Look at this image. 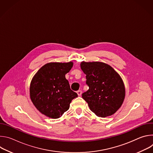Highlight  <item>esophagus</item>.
I'll list each match as a JSON object with an SVG mask.
<instances>
[{"mask_svg": "<svg viewBox=\"0 0 153 153\" xmlns=\"http://www.w3.org/2000/svg\"><path fill=\"white\" fill-rule=\"evenodd\" d=\"M77 94H78V96H80L82 95V91L81 90H79V91H77Z\"/></svg>", "mask_w": 153, "mask_h": 153, "instance_id": "obj_1", "label": "esophagus"}]
</instances>
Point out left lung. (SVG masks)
Here are the masks:
<instances>
[{"label": "left lung", "instance_id": "left-lung-1", "mask_svg": "<svg viewBox=\"0 0 153 153\" xmlns=\"http://www.w3.org/2000/svg\"><path fill=\"white\" fill-rule=\"evenodd\" d=\"M80 67L89 86L82 98L91 111L101 117L114 114L125 96L124 83L119 74L109 65L100 62H82Z\"/></svg>", "mask_w": 153, "mask_h": 153}]
</instances>
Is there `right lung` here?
<instances>
[{
    "label": "right lung",
    "instance_id": "add662e5",
    "mask_svg": "<svg viewBox=\"0 0 153 153\" xmlns=\"http://www.w3.org/2000/svg\"><path fill=\"white\" fill-rule=\"evenodd\" d=\"M73 63L50 62L43 65L34 76L30 84V98L43 114L52 118L60 117L70 108L77 94L70 88L65 74Z\"/></svg>",
    "mask_w": 153,
    "mask_h": 153
}]
</instances>
